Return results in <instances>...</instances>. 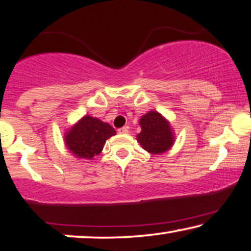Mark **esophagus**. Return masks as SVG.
I'll list each match as a JSON object with an SVG mask.
<instances>
[{
  "mask_svg": "<svg viewBox=\"0 0 251 251\" xmlns=\"http://www.w3.org/2000/svg\"><path fill=\"white\" fill-rule=\"evenodd\" d=\"M118 131H119V133H128L129 132V126H122V128H120Z\"/></svg>",
  "mask_w": 251,
  "mask_h": 251,
  "instance_id": "obj_1",
  "label": "esophagus"
}]
</instances>
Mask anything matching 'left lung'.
I'll use <instances>...</instances> for the list:
<instances>
[{"label": "left lung", "instance_id": "1", "mask_svg": "<svg viewBox=\"0 0 251 251\" xmlns=\"http://www.w3.org/2000/svg\"><path fill=\"white\" fill-rule=\"evenodd\" d=\"M142 131L137 135V140L144 150L152 154L166 152L173 146L174 136L169 123L157 112H149L140 119Z\"/></svg>", "mask_w": 251, "mask_h": 251}]
</instances>
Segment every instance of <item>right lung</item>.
Returning <instances> with one entry per match:
<instances>
[{"label": "right lung", "mask_w": 251, "mask_h": 251, "mask_svg": "<svg viewBox=\"0 0 251 251\" xmlns=\"http://www.w3.org/2000/svg\"><path fill=\"white\" fill-rule=\"evenodd\" d=\"M115 133L108 123L87 115L66 133L65 142L75 156L92 159L101 152L106 139Z\"/></svg>", "instance_id": "obj_1"}]
</instances>
